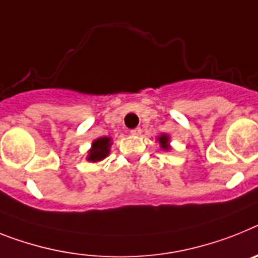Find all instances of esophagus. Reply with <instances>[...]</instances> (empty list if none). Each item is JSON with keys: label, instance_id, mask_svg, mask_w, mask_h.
I'll list each match as a JSON object with an SVG mask.
<instances>
[{"label": "esophagus", "instance_id": "1", "mask_svg": "<svg viewBox=\"0 0 258 258\" xmlns=\"http://www.w3.org/2000/svg\"><path fill=\"white\" fill-rule=\"evenodd\" d=\"M131 134H133V135H140V134H142V128H140V127H136V128L131 130Z\"/></svg>", "mask_w": 258, "mask_h": 258}]
</instances>
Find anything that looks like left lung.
I'll use <instances>...</instances> for the list:
<instances>
[{
  "label": "left lung",
  "mask_w": 258,
  "mask_h": 258,
  "mask_svg": "<svg viewBox=\"0 0 258 258\" xmlns=\"http://www.w3.org/2000/svg\"><path fill=\"white\" fill-rule=\"evenodd\" d=\"M168 140H169V138L166 135H161L159 138V142L160 144H161V147L164 149H169V146H168Z\"/></svg>",
  "instance_id": "obj_1"
}]
</instances>
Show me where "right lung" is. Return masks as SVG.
Here are the masks:
<instances>
[{
	"label": "right lung",
	"instance_id": "right-lung-1",
	"mask_svg": "<svg viewBox=\"0 0 258 258\" xmlns=\"http://www.w3.org/2000/svg\"><path fill=\"white\" fill-rule=\"evenodd\" d=\"M110 140H111L110 138H99V139L94 140L92 149H90V152H89L88 156L89 161L97 162L105 159L106 156L109 155V148L111 146Z\"/></svg>",
	"mask_w": 258,
	"mask_h": 258
}]
</instances>
